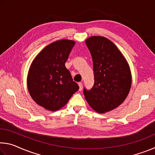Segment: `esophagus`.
<instances>
[{
  "instance_id": "34e87169",
  "label": "esophagus",
  "mask_w": 155,
  "mask_h": 155,
  "mask_svg": "<svg viewBox=\"0 0 155 155\" xmlns=\"http://www.w3.org/2000/svg\"><path fill=\"white\" fill-rule=\"evenodd\" d=\"M78 86H79V90H78L82 91V90H83V84L81 83H78Z\"/></svg>"
}]
</instances>
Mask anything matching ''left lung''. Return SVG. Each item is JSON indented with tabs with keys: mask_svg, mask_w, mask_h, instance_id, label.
<instances>
[{
	"mask_svg": "<svg viewBox=\"0 0 155 155\" xmlns=\"http://www.w3.org/2000/svg\"><path fill=\"white\" fill-rule=\"evenodd\" d=\"M85 44L93 60L94 84L90 90L84 87V96L96 111H109L121 104L129 92V66L121 52L108 39L93 36L87 39Z\"/></svg>",
	"mask_w": 155,
	"mask_h": 155,
	"instance_id": "8db88e82",
	"label": "left lung"
}]
</instances>
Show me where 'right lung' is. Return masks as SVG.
Segmentation results:
<instances>
[{
    "label": "right lung",
    "instance_id": "right-lung-1",
    "mask_svg": "<svg viewBox=\"0 0 155 155\" xmlns=\"http://www.w3.org/2000/svg\"><path fill=\"white\" fill-rule=\"evenodd\" d=\"M74 45L72 40L54 41L45 47L31 64L28 90L33 101L46 109H61L79 89L65 66Z\"/></svg>",
    "mask_w": 155,
    "mask_h": 155
}]
</instances>
